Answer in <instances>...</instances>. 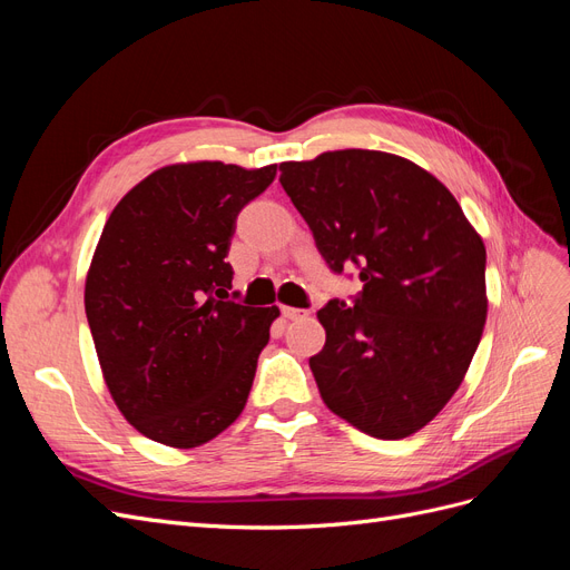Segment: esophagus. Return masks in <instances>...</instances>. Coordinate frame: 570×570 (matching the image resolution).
Wrapping results in <instances>:
<instances>
[{"instance_id": "1", "label": "esophagus", "mask_w": 570, "mask_h": 570, "mask_svg": "<svg viewBox=\"0 0 570 570\" xmlns=\"http://www.w3.org/2000/svg\"><path fill=\"white\" fill-rule=\"evenodd\" d=\"M281 312H283V316L285 318H302V316H306V312L304 308H295V306H281Z\"/></svg>"}]
</instances>
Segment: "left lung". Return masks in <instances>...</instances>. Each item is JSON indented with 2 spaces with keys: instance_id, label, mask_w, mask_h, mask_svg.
Instances as JSON below:
<instances>
[{
  "instance_id": "obj_1",
  "label": "left lung",
  "mask_w": 570,
  "mask_h": 570,
  "mask_svg": "<svg viewBox=\"0 0 570 570\" xmlns=\"http://www.w3.org/2000/svg\"><path fill=\"white\" fill-rule=\"evenodd\" d=\"M281 185L333 271L358 268L354 306L316 314L308 358L325 406L377 440L433 421L463 383L488 318L485 245L433 174L375 149L281 164Z\"/></svg>"
}]
</instances>
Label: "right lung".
Masks as SVG:
<instances>
[{
	"mask_svg": "<svg viewBox=\"0 0 570 570\" xmlns=\"http://www.w3.org/2000/svg\"><path fill=\"white\" fill-rule=\"evenodd\" d=\"M275 164L187 161L154 170L116 204L85 278L101 375L126 421L176 450L243 413L278 306L233 299L226 262L239 209Z\"/></svg>",
	"mask_w": 570,
	"mask_h": 570,
	"instance_id": "right-lung-1",
	"label": "right lung"
}]
</instances>
